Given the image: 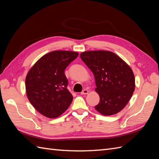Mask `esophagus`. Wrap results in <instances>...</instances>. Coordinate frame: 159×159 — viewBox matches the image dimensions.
Returning a JSON list of instances; mask_svg holds the SVG:
<instances>
[{"instance_id": "34e87169", "label": "esophagus", "mask_w": 159, "mask_h": 159, "mask_svg": "<svg viewBox=\"0 0 159 159\" xmlns=\"http://www.w3.org/2000/svg\"><path fill=\"white\" fill-rule=\"evenodd\" d=\"M88 93H89V91H88L87 89H83V90L82 91V92H81L80 94H81V95H86V94H87Z\"/></svg>"}]
</instances>
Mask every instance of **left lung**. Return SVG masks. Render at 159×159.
Here are the masks:
<instances>
[{
	"instance_id": "1",
	"label": "left lung",
	"mask_w": 159,
	"mask_h": 159,
	"mask_svg": "<svg viewBox=\"0 0 159 159\" xmlns=\"http://www.w3.org/2000/svg\"><path fill=\"white\" fill-rule=\"evenodd\" d=\"M80 57L95 77V91L99 95L95 110L105 116L119 112L135 89V77L131 68L110 51H85Z\"/></svg>"
}]
</instances>
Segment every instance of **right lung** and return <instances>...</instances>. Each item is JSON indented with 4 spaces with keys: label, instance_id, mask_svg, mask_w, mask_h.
Listing matches in <instances>:
<instances>
[{
    "label": "right lung",
    "instance_id": "1",
    "mask_svg": "<svg viewBox=\"0 0 159 159\" xmlns=\"http://www.w3.org/2000/svg\"><path fill=\"white\" fill-rule=\"evenodd\" d=\"M78 55L73 51H52L43 56L28 72L25 79L28 98L45 116H60L71 104L73 97L67 89L64 70Z\"/></svg>",
    "mask_w": 159,
    "mask_h": 159
}]
</instances>
